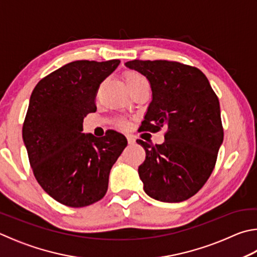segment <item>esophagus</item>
<instances>
[{"instance_id": "esophagus-1", "label": "esophagus", "mask_w": 257, "mask_h": 257, "mask_svg": "<svg viewBox=\"0 0 257 257\" xmlns=\"http://www.w3.org/2000/svg\"><path fill=\"white\" fill-rule=\"evenodd\" d=\"M127 139H128L129 145H133L135 144V142H136V138H135V136H133V135H127Z\"/></svg>"}]
</instances>
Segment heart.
Segmentation results:
<instances>
[{"instance_id": "b5f03b06", "label": "heart", "mask_w": 257, "mask_h": 257, "mask_svg": "<svg viewBox=\"0 0 257 257\" xmlns=\"http://www.w3.org/2000/svg\"><path fill=\"white\" fill-rule=\"evenodd\" d=\"M125 83H127V85H128L130 91L134 90V88H136L137 86L143 85V84H148L147 80L142 75V74H139L138 72H134V71L127 73V75H125ZM116 122H118L120 127H122V128L127 127V122H125V120H123V119H119Z\"/></svg>"}]
</instances>
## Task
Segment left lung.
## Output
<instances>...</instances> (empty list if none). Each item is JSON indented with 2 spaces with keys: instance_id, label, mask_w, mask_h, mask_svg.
I'll return each mask as SVG.
<instances>
[{
  "instance_id": "1",
  "label": "left lung",
  "mask_w": 257,
  "mask_h": 257,
  "mask_svg": "<svg viewBox=\"0 0 257 257\" xmlns=\"http://www.w3.org/2000/svg\"><path fill=\"white\" fill-rule=\"evenodd\" d=\"M125 66L146 76L153 100L138 132L157 133L165 141L154 145L137 139L146 152L138 174L149 197L181 202L206 184L223 141L220 104L199 68L171 60H130Z\"/></svg>"
}]
</instances>
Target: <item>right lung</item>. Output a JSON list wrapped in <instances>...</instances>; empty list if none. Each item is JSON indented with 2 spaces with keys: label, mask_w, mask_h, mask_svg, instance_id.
<instances>
[{
  "label": "right lung",
  "mask_w": 257,
  "mask_h": 257,
  "mask_svg": "<svg viewBox=\"0 0 257 257\" xmlns=\"http://www.w3.org/2000/svg\"><path fill=\"white\" fill-rule=\"evenodd\" d=\"M119 64L75 60L41 78L31 93L23 142L36 180L64 206L82 208L103 198L111 167L128 144L115 130L101 138L82 133L84 116L96 111L100 84Z\"/></svg>",
  "instance_id": "add662e5"
}]
</instances>
